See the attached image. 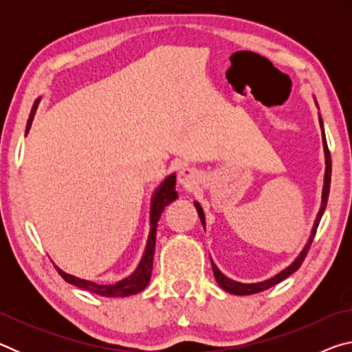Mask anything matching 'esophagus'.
Segmentation results:
<instances>
[{"mask_svg": "<svg viewBox=\"0 0 352 352\" xmlns=\"http://www.w3.org/2000/svg\"><path fill=\"white\" fill-rule=\"evenodd\" d=\"M199 182V175L197 172L190 168H183L180 172H178V183L182 184L183 188H192L194 184H197Z\"/></svg>", "mask_w": 352, "mask_h": 352, "instance_id": "34e87169", "label": "esophagus"}]
</instances>
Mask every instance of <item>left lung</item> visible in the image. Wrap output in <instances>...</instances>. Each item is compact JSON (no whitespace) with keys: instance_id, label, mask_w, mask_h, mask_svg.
Wrapping results in <instances>:
<instances>
[{"instance_id":"left-lung-1","label":"left lung","mask_w":352,"mask_h":352,"mask_svg":"<svg viewBox=\"0 0 352 352\" xmlns=\"http://www.w3.org/2000/svg\"><path fill=\"white\" fill-rule=\"evenodd\" d=\"M320 119V127H321V136H323V147H324V158H326V172H324V186H323V195H321V206H320V211H318V216L315 219V223H314V228H312V233L311 237H309V241L306 243V247L302 248V252L300 253V256L292 262V264L287 267V269H284L281 273H278L270 279H267V281H262V283H254V284H243V283H237L233 281V279L226 278L222 272H220L216 264L211 261V265H212V272H214V278H216L217 284L222 287L223 290L230 292V294L233 295H252V294H259L262 290H267L270 289L272 285H275L278 283H281L283 279H285L287 276H290L292 273L296 272L300 269L302 261H305L306 254L309 252V248H311V243L315 237V233H317V228H318V223L321 220V216H323V212L326 210V205H327V197H329V188H331V153H329V148H327V142H326V136H324V129H323V121H321V116ZM195 210L199 212V217L201 220V225H204L205 228V214L204 210H201V206L195 201Z\"/></svg>"}]
</instances>
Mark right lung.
<instances>
[{
	"mask_svg": "<svg viewBox=\"0 0 352 352\" xmlns=\"http://www.w3.org/2000/svg\"><path fill=\"white\" fill-rule=\"evenodd\" d=\"M40 102V98L35 100L34 107L31 110V115H29L28 119V126H26V135L29 132V129L32 126L34 121V115L37 111V107ZM178 197L177 190H175V174L169 175L166 180L160 184V188L155 190L153 197H152V205H151V233H148V239H147V245H146V252L142 254L141 262L132 275L124 278L122 281H119L116 284H96L91 281H87V279H80L76 278L73 275H68L63 270L56 267L58 275H60L65 281L77 285L83 290L91 292V294H96L100 296H109V298H118V296H130L138 294V292L144 290L147 287L148 281H151V275H152V265H153V254H155V242H157V226H158V220L162 217V212L164 211V208L169 204H172L175 199Z\"/></svg>",
	"mask_w": 352,
	"mask_h": 352,
	"instance_id": "add662e5",
	"label": "right lung"
}]
</instances>
